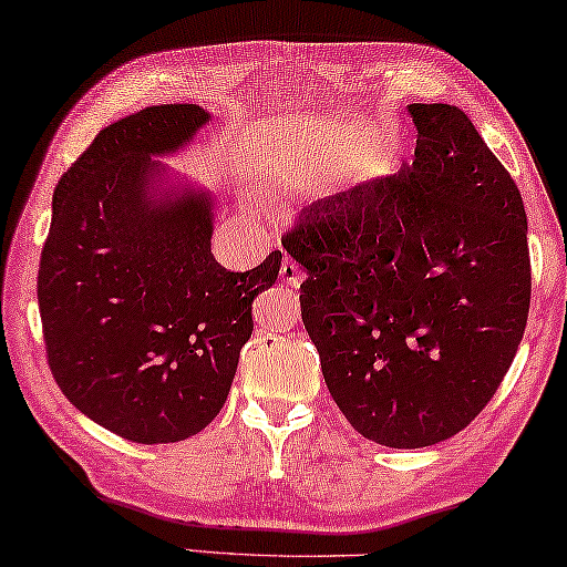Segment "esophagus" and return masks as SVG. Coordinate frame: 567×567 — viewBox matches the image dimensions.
<instances>
[{"label":"esophagus","instance_id":"34e87169","mask_svg":"<svg viewBox=\"0 0 567 567\" xmlns=\"http://www.w3.org/2000/svg\"><path fill=\"white\" fill-rule=\"evenodd\" d=\"M281 278H284V284L299 286V284L303 281V274H301V268L296 266V261H291V258H284V264H281Z\"/></svg>","mask_w":567,"mask_h":567}]
</instances>
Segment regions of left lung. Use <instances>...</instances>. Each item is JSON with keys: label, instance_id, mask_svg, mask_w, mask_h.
<instances>
[{"label": "left lung", "instance_id": "obj_1", "mask_svg": "<svg viewBox=\"0 0 567 567\" xmlns=\"http://www.w3.org/2000/svg\"><path fill=\"white\" fill-rule=\"evenodd\" d=\"M406 113L412 165L306 208L284 240L333 402L394 450L450 440L485 410L530 311L515 181L460 107Z\"/></svg>", "mask_w": 567, "mask_h": 567}]
</instances>
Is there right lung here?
Listing matches in <instances>:
<instances>
[{"mask_svg":"<svg viewBox=\"0 0 567 567\" xmlns=\"http://www.w3.org/2000/svg\"><path fill=\"white\" fill-rule=\"evenodd\" d=\"M210 115L153 105L100 130L62 175L37 276L52 377L78 410L137 444L216 420L281 250L244 274L210 254L213 198L171 188L153 155L178 153Z\"/></svg>","mask_w":567,"mask_h":567,"instance_id":"obj_1","label":"right lung"}]
</instances>
